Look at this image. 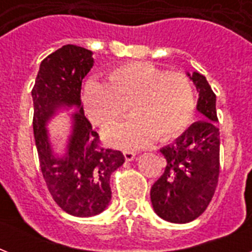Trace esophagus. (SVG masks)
<instances>
[{
	"instance_id": "34e87169",
	"label": "esophagus",
	"mask_w": 252,
	"mask_h": 252,
	"mask_svg": "<svg viewBox=\"0 0 252 252\" xmlns=\"http://www.w3.org/2000/svg\"><path fill=\"white\" fill-rule=\"evenodd\" d=\"M124 157H126V161H132V159L136 157V153L132 152V150H126V152H124Z\"/></svg>"
}]
</instances>
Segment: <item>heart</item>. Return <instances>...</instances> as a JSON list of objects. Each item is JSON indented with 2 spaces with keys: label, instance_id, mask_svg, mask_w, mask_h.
I'll return each instance as SVG.
<instances>
[{
  "label": "heart",
  "instance_id": "heart-1",
  "mask_svg": "<svg viewBox=\"0 0 252 252\" xmlns=\"http://www.w3.org/2000/svg\"><path fill=\"white\" fill-rule=\"evenodd\" d=\"M87 115L107 128L129 112L133 120L112 126L107 141L119 148H138L168 141L183 133L196 110L193 82L183 73H170L152 64L130 63L114 69L107 82L91 81L85 89Z\"/></svg>",
  "mask_w": 252,
  "mask_h": 252
}]
</instances>
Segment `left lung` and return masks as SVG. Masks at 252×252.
<instances>
[{
    "label": "left lung",
    "instance_id": "obj_1",
    "mask_svg": "<svg viewBox=\"0 0 252 252\" xmlns=\"http://www.w3.org/2000/svg\"><path fill=\"white\" fill-rule=\"evenodd\" d=\"M191 80L199 91L197 111L203 119L193 123L172 145L162 148L167 162L165 172L150 189L156 213L174 223L191 222L203 215L215 195L220 175L216 94L200 73H193Z\"/></svg>",
    "mask_w": 252,
    "mask_h": 252
}]
</instances>
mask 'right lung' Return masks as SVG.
<instances>
[{"label":"right lung","mask_w":252,"mask_h":252,"mask_svg":"<svg viewBox=\"0 0 252 252\" xmlns=\"http://www.w3.org/2000/svg\"><path fill=\"white\" fill-rule=\"evenodd\" d=\"M91 51L66 44L41 61L32 87L33 137L39 163L49 193L59 207L77 217H90L106 209L111 200V174L124 163L122 152L102 145L84 114L81 86L94 60ZM63 105H76L68 153L55 158L45 123Z\"/></svg>","instance_id":"obj_1"}]
</instances>
